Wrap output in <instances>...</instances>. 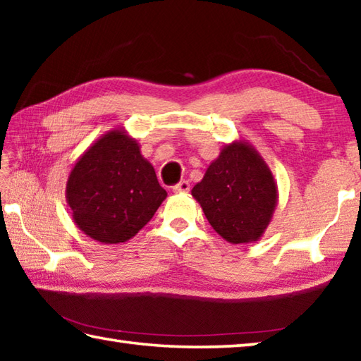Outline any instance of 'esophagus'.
Returning <instances> with one entry per match:
<instances>
[{
	"label": "esophagus",
	"mask_w": 361,
	"mask_h": 361,
	"mask_svg": "<svg viewBox=\"0 0 361 361\" xmlns=\"http://www.w3.org/2000/svg\"><path fill=\"white\" fill-rule=\"evenodd\" d=\"M172 189H173V192H188L189 189H191V185H189V181L181 180L178 185H175Z\"/></svg>",
	"instance_id": "esophagus-1"
}]
</instances>
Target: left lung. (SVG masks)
<instances>
[{
  "instance_id": "1",
  "label": "left lung",
  "mask_w": 361,
  "mask_h": 361,
  "mask_svg": "<svg viewBox=\"0 0 361 361\" xmlns=\"http://www.w3.org/2000/svg\"><path fill=\"white\" fill-rule=\"evenodd\" d=\"M191 195L212 228L237 245L261 239L276 212L279 189L255 146L247 140H234L210 162Z\"/></svg>"
}]
</instances>
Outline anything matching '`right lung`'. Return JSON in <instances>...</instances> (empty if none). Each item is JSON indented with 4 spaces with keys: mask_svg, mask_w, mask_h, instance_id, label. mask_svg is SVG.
Instances as JSON below:
<instances>
[{
    "mask_svg": "<svg viewBox=\"0 0 361 361\" xmlns=\"http://www.w3.org/2000/svg\"><path fill=\"white\" fill-rule=\"evenodd\" d=\"M65 194L78 228L106 245L130 240L167 197L140 143L119 127L79 156Z\"/></svg>",
    "mask_w": 361,
    "mask_h": 361,
    "instance_id": "add662e5",
    "label": "right lung"
}]
</instances>
